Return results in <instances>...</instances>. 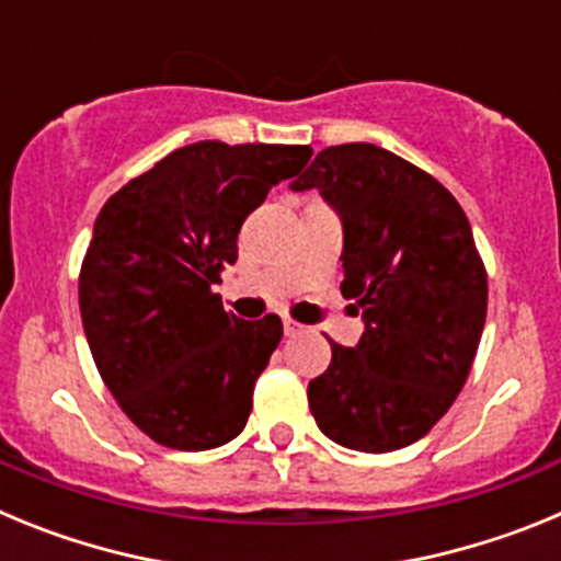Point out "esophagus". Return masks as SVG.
Returning <instances> with one entry per match:
<instances>
[{
	"label": "esophagus",
	"mask_w": 561,
	"mask_h": 561,
	"mask_svg": "<svg viewBox=\"0 0 561 561\" xmlns=\"http://www.w3.org/2000/svg\"><path fill=\"white\" fill-rule=\"evenodd\" d=\"M300 331V323H295V320H289V317H284V334L291 336Z\"/></svg>",
	"instance_id": "esophagus-1"
}]
</instances>
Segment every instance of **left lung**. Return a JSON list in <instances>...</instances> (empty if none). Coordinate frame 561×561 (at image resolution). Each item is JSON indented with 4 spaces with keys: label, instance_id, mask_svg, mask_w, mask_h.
Listing matches in <instances>:
<instances>
[{
    "label": "left lung",
    "instance_id": "obj_1",
    "mask_svg": "<svg viewBox=\"0 0 561 561\" xmlns=\"http://www.w3.org/2000/svg\"><path fill=\"white\" fill-rule=\"evenodd\" d=\"M289 187L320 191L340 216V291L365 323L309 381L317 427L356 453L410 447L453 408L483 334L469 219L438 180L370 142L323 148Z\"/></svg>",
    "mask_w": 561,
    "mask_h": 561
}]
</instances>
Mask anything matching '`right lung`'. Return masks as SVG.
Returning <instances> with one entry per match:
<instances>
[{
	"label": "right lung",
	"instance_id": "add662e5",
	"mask_svg": "<svg viewBox=\"0 0 561 561\" xmlns=\"http://www.w3.org/2000/svg\"><path fill=\"white\" fill-rule=\"evenodd\" d=\"M309 146L191 142L98 213L78 280L89 351L123 413L162 447H221L247 427L280 317L227 314L216 286L238 230Z\"/></svg>",
	"mask_w": 561,
	"mask_h": 561
}]
</instances>
